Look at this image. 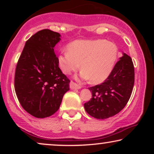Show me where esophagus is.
<instances>
[{
	"instance_id": "34e87169",
	"label": "esophagus",
	"mask_w": 154,
	"mask_h": 154,
	"mask_svg": "<svg viewBox=\"0 0 154 154\" xmlns=\"http://www.w3.org/2000/svg\"><path fill=\"white\" fill-rule=\"evenodd\" d=\"M69 86H70L71 89H72V90H73V89H81V85H78L77 83H75L73 81H71L70 84H69Z\"/></svg>"
}]
</instances>
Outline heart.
Listing matches in <instances>:
<instances>
[{"mask_svg": "<svg viewBox=\"0 0 154 154\" xmlns=\"http://www.w3.org/2000/svg\"><path fill=\"white\" fill-rule=\"evenodd\" d=\"M59 54V66L65 74L77 71L82 64L81 79L92 83L104 81L113 70L118 57L115 43L103 39L78 40Z\"/></svg>", "mask_w": 154, "mask_h": 154, "instance_id": "b5f03b06", "label": "heart"}]
</instances>
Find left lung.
I'll return each instance as SVG.
<instances>
[{"label": "left lung", "mask_w": 154, "mask_h": 154, "mask_svg": "<svg viewBox=\"0 0 154 154\" xmlns=\"http://www.w3.org/2000/svg\"><path fill=\"white\" fill-rule=\"evenodd\" d=\"M134 83L133 62L123 53L104 83L88 88L92 98L84 104L86 112L97 119H106L119 113L129 101Z\"/></svg>", "instance_id": "8db88e82"}]
</instances>
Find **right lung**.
Listing matches in <instances>:
<instances>
[{"mask_svg":"<svg viewBox=\"0 0 154 154\" xmlns=\"http://www.w3.org/2000/svg\"><path fill=\"white\" fill-rule=\"evenodd\" d=\"M60 34L43 29L25 43L14 75V90L26 112L38 119L54 114L60 108L70 81L59 67L54 48Z\"/></svg>","mask_w":154,"mask_h":154,"instance_id":"obj_1","label":"right lung"}]
</instances>
